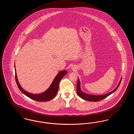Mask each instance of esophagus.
<instances>
[{
	"mask_svg": "<svg viewBox=\"0 0 134 134\" xmlns=\"http://www.w3.org/2000/svg\"><path fill=\"white\" fill-rule=\"evenodd\" d=\"M71 69L72 70H73V71H74V70H75V67H72Z\"/></svg>",
	"mask_w": 134,
	"mask_h": 134,
	"instance_id": "obj_1",
	"label": "esophagus"
}]
</instances>
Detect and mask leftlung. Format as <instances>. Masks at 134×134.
<instances>
[{
    "label": "left lung",
    "instance_id": "8db88e82",
    "mask_svg": "<svg viewBox=\"0 0 134 134\" xmlns=\"http://www.w3.org/2000/svg\"><path fill=\"white\" fill-rule=\"evenodd\" d=\"M121 79H120V81L118 84V85H117V86L115 87V88L114 90H113L111 92H108L107 94H105L96 96V95H92V94H87V93H85V92L82 91V90L81 89V88H80V80H79V78H78V81H77V94L79 97H80L81 98H82L84 100H87V101H89V102H98V101H99V100L103 99L104 98H106L107 97H108L109 95L113 93L118 88L119 86H120V84L121 83Z\"/></svg>",
    "mask_w": 134,
    "mask_h": 134
}]
</instances>
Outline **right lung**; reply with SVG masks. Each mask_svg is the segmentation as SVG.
<instances>
[{"mask_svg":"<svg viewBox=\"0 0 134 134\" xmlns=\"http://www.w3.org/2000/svg\"><path fill=\"white\" fill-rule=\"evenodd\" d=\"M15 68V80L20 91L24 93L26 96L31 98L33 100L38 101V102H48L52 99L57 93L58 88H59V84L61 80V79L67 73V71L62 70L59 72L57 75L54 79L52 83H51L50 87L47 89L44 92L38 93V94H34L30 92H29L23 89L20 86L19 82L18 79L17 75L16 73L15 66L14 65Z\"/></svg>","mask_w":134,"mask_h":134,"instance_id":"add662e5","label":"right lung"}]
</instances>
